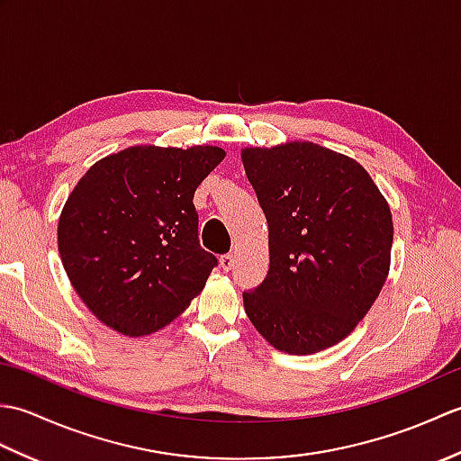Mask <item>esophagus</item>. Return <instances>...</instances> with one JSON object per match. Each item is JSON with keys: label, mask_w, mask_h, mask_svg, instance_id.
<instances>
[{"label": "esophagus", "mask_w": 461, "mask_h": 461, "mask_svg": "<svg viewBox=\"0 0 461 461\" xmlns=\"http://www.w3.org/2000/svg\"><path fill=\"white\" fill-rule=\"evenodd\" d=\"M220 266H221L223 271H230L233 267V256H230V253H228V256H221L220 258Z\"/></svg>", "instance_id": "1"}]
</instances>
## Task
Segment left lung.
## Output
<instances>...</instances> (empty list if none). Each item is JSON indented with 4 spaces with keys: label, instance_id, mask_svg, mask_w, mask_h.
Instances as JSON below:
<instances>
[{
    "label": "left lung",
    "instance_id": "1",
    "mask_svg": "<svg viewBox=\"0 0 461 461\" xmlns=\"http://www.w3.org/2000/svg\"><path fill=\"white\" fill-rule=\"evenodd\" d=\"M269 225L266 281L243 293L251 325L287 355L347 339L388 279L393 212L365 166L307 140L241 150Z\"/></svg>",
    "mask_w": 461,
    "mask_h": 461
}]
</instances>
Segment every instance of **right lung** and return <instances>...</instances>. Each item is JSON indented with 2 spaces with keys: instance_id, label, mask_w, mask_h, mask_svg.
Segmentation results:
<instances>
[{
  "instance_id": "1",
  "label": "right lung",
  "mask_w": 461,
  "mask_h": 461,
  "mask_svg": "<svg viewBox=\"0 0 461 461\" xmlns=\"http://www.w3.org/2000/svg\"><path fill=\"white\" fill-rule=\"evenodd\" d=\"M220 146H129L95 162L63 205L57 246L73 289L103 325L146 337L182 315L218 266L198 241L194 192Z\"/></svg>"
}]
</instances>
